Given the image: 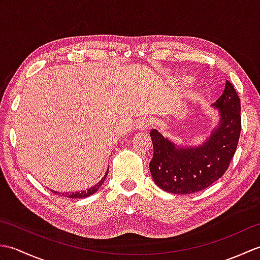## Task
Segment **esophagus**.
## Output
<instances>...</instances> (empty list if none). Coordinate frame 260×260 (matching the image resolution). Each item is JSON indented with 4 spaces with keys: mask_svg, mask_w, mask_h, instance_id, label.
Here are the masks:
<instances>
[{
    "mask_svg": "<svg viewBox=\"0 0 260 260\" xmlns=\"http://www.w3.org/2000/svg\"><path fill=\"white\" fill-rule=\"evenodd\" d=\"M151 125V119L147 118V117H142L139 120L136 121V129L140 131V132H144L147 131L148 127Z\"/></svg>",
    "mask_w": 260,
    "mask_h": 260,
    "instance_id": "1",
    "label": "esophagus"
}]
</instances>
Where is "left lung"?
<instances>
[{
  "label": "left lung",
  "instance_id": "obj_1",
  "mask_svg": "<svg viewBox=\"0 0 260 260\" xmlns=\"http://www.w3.org/2000/svg\"><path fill=\"white\" fill-rule=\"evenodd\" d=\"M212 106L219 110L220 123L199 146L176 145L157 129L151 131L153 158L150 171L162 190L174 194L202 191L229 168L241 132L240 98L230 81H225L222 95Z\"/></svg>",
  "mask_w": 260,
  "mask_h": 260
}]
</instances>
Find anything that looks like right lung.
I'll list each match as a JSON object with an SVG mask.
<instances>
[{"label":"right lung","mask_w":260,"mask_h":260,"mask_svg":"<svg viewBox=\"0 0 260 260\" xmlns=\"http://www.w3.org/2000/svg\"><path fill=\"white\" fill-rule=\"evenodd\" d=\"M107 174H108V170H107L106 174L104 175V178H103L101 181H99L96 185L91 186L90 189H88V190H86V191L74 192V193H66V192H63V193H59V192H57V191H53V190H51V191L54 193V194H60L61 197H67V198H71V199H79V198H86V197H89V196L93 194V193H95V192H97L99 187H101V186L103 185L104 181L106 180V176H107Z\"/></svg>","instance_id":"obj_1"}]
</instances>
